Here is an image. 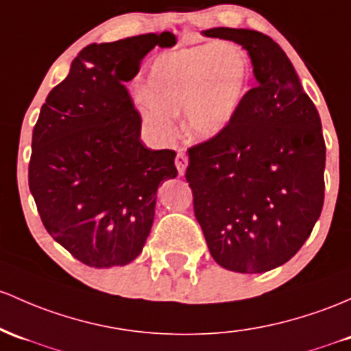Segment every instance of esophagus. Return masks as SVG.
Masks as SVG:
<instances>
[{"instance_id": "1", "label": "esophagus", "mask_w": 351, "mask_h": 351, "mask_svg": "<svg viewBox=\"0 0 351 351\" xmlns=\"http://www.w3.org/2000/svg\"><path fill=\"white\" fill-rule=\"evenodd\" d=\"M175 165L176 168H178V175L183 176L184 171H186V165H188V156L186 153H184V149H178V153H176V158H175Z\"/></svg>"}]
</instances>
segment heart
Listing matches in <instances>:
<instances>
[{"mask_svg":"<svg viewBox=\"0 0 351 351\" xmlns=\"http://www.w3.org/2000/svg\"><path fill=\"white\" fill-rule=\"evenodd\" d=\"M252 83V63L241 46L198 45L155 58L146 91L136 103L149 128L161 138L176 132L175 114L183 110L184 128L196 140H211L230 128Z\"/></svg>","mask_w":351,"mask_h":351,"instance_id":"obj_1","label":"heart"}]
</instances>
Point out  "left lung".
<instances>
[{"mask_svg":"<svg viewBox=\"0 0 351 351\" xmlns=\"http://www.w3.org/2000/svg\"><path fill=\"white\" fill-rule=\"evenodd\" d=\"M203 34L243 46L256 86L226 132L188 148L184 176L213 260L237 273H263L296 255L322 213V121L271 38L237 28Z\"/></svg>","mask_w":351,"mask_h":351,"instance_id":"obj_1","label":"left lung"}]
</instances>
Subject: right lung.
<instances>
[{
  "label": "right lung",
  "mask_w": 351,
  "mask_h": 351,
  "mask_svg": "<svg viewBox=\"0 0 351 351\" xmlns=\"http://www.w3.org/2000/svg\"><path fill=\"white\" fill-rule=\"evenodd\" d=\"M171 33L88 45L56 84L33 130L29 191L46 232L88 267L111 268L141 253L156 191L175 178L176 153L140 140L141 117L125 83Z\"/></svg>",
  "instance_id": "1"
}]
</instances>
